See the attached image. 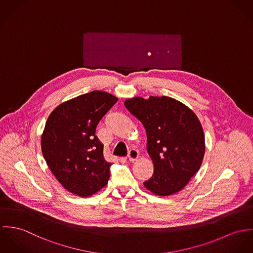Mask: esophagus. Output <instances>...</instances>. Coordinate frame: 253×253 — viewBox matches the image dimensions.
Masks as SVG:
<instances>
[{"label":"esophagus","mask_w":253,"mask_h":253,"mask_svg":"<svg viewBox=\"0 0 253 253\" xmlns=\"http://www.w3.org/2000/svg\"><path fill=\"white\" fill-rule=\"evenodd\" d=\"M139 157V151L137 149H131L128 153V158L130 161H135Z\"/></svg>","instance_id":"1"}]
</instances>
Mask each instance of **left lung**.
Here are the masks:
<instances>
[{
	"instance_id": "8db88e82",
	"label": "left lung",
	"mask_w": 253,
	"mask_h": 253,
	"mask_svg": "<svg viewBox=\"0 0 253 253\" xmlns=\"http://www.w3.org/2000/svg\"><path fill=\"white\" fill-rule=\"evenodd\" d=\"M124 105L146 131L154 172L144 186L159 196L178 192L199 170L205 154L204 132L196 114L166 96L136 97Z\"/></svg>"
}]
</instances>
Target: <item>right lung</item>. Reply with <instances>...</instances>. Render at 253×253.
<instances>
[{"mask_svg": "<svg viewBox=\"0 0 253 253\" xmlns=\"http://www.w3.org/2000/svg\"><path fill=\"white\" fill-rule=\"evenodd\" d=\"M116 102L112 94L95 90L61 104L47 118L42 155L58 181L76 195H93L109 181L113 163L105 160L95 133Z\"/></svg>", "mask_w": 253, "mask_h": 253, "instance_id": "obj_1", "label": "right lung"}]
</instances>
